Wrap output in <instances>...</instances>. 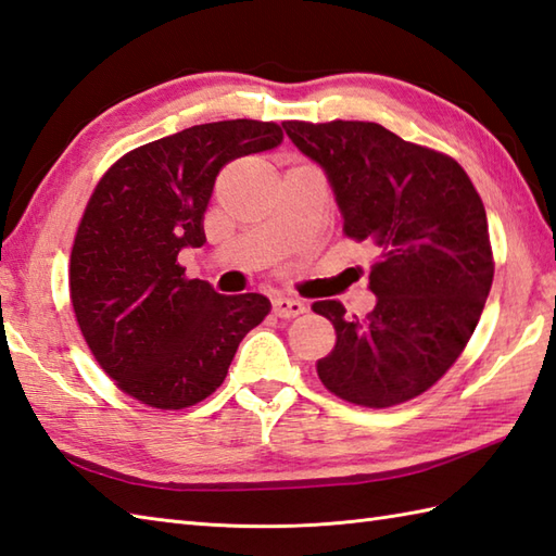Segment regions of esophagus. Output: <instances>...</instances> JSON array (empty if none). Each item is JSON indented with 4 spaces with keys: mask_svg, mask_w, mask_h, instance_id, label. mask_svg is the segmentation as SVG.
<instances>
[{
    "mask_svg": "<svg viewBox=\"0 0 556 556\" xmlns=\"http://www.w3.org/2000/svg\"><path fill=\"white\" fill-rule=\"evenodd\" d=\"M274 312H276V316H280V319H294V316L307 312V307H304L302 300L278 294V298H274Z\"/></svg>",
    "mask_w": 556,
    "mask_h": 556,
    "instance_id": "1",
    "label": "esophagus"
}]
</instances>
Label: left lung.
<instances>
[{
  "label": "left lung",
  "mask_w": 556,
  "mask_h": 556,
  "mask_svg": "<svg viewBox=\"0 0 556 556\" xmlns=\"http://www.w3.org/2000/svg\"><path fill=\"white\" fill-rule=\"evenodd\" d=\"M324 169L348 237L379 249L369 268L377 304L345 319L336 300L314 312L336 328L319 359L343 401L389 407L425 393L458 359L480 321L494 264L482 199L453 157L407 143L374 122H282Z\"/></svg>",
  "instance_id": "8db88e82"
}]
</instances>
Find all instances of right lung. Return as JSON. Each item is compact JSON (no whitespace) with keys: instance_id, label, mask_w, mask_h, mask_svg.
I'll list each match as a JSON object with an SVG mask.
<instances>
[{"instance_id":"obj_1","label":"right lung","mask_w":556,"mask_h":556,"mask_svg":"<svg viewBox=\"0 0 556 556\" xmlns=\"http://www.w3.org/2000/svg\"><path fill=\"white\" fill-rule=\"evenodd\" d=\"M280 141L274 122L197 124L119 157L98 182L72 249V304L98 365L136 401L179 410L208 399L270 312L258 292L187 280L177 256L206 242L220 167Z\"/></svg>"}]
</instances>
